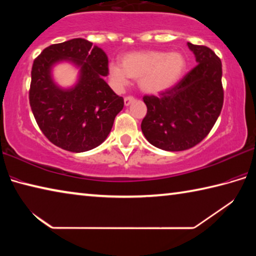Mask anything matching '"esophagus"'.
Listing matches in <instances>:
<instances>
[{"mask_svg": "<svg viewBox=\"0 0 256 256\" xmlns=\"http://www.w3.org/2000/svg\"><path fill=\"white\" fill-rule=\"evenodd\" d=\"M136 100V99H134V97H132V96H128V97H125L124 98V104H125V106H128V105H131V104Z\"/></svg>", "mask_w": 256, "mask_h": 256, "instance_id": "1", "label": "esophagus"}]
</instances>
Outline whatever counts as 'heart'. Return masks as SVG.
Instances as JSON below:
<instances>
[{"label": "heart", "mask_w": 256, "mask_h": 256, "mask_svg": "<svg viewBox=\"0 0 256 256\" xmlns=\"http://www.w3.org/2000/svg\"><path fill=\"white\" fill-rule=\"evenodd\" d=\"M186 70V58L180 53L164 50H141L125 54L122 64L112 62L108 76L116 88H123L132 79L146 94L167 92L178 82Z\"/></svg>", "instance_id": "b5f03b06"}]
</instances>
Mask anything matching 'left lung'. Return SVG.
Segmentation results:
<instances>
[{"label":"left lung","mask_w":256,"mask_h":256,"mask_svg":"<svg viewBox=\"0 0 256 256\" xmlns=\"http://www.w3.org/2000/svg\"><path fill=\"white\" fill-rule=\"evenodd\" d=\"M198 66L159 97L144 96L141 130L151 144L166 151L188 150L204 138L224 105L222 60L209 47L188 42Z\"/></svg>","instance_id":"1"}]
</instances>
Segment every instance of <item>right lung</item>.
<instances>
[{"instance_id": "add662e5", "label": "right lung", "mask_w": 256, "mask_h": 256, "mask_svg": "<svg viewBox=\"0 0 256 256\" xmlns=\"http://www.w3.org/2000/svg\"><path fill=\"white\" fill-rule=\"evenodd\" d=\"M71 60L80 68L78 84L62 90L51 78V68ZM108 58L102 48L84 38L53 44L34 60L29 102L38 126L52 144L71 152L102 144L110 134L124 99L104 80Z\"/></svg>"}]
</instances>
